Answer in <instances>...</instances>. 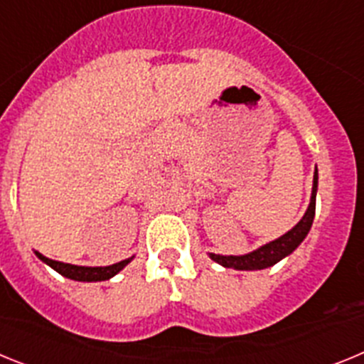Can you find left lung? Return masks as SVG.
<instances>
[{"instance_id":"left-lung-1","label":"left lung","mask_w":364,"mask_h":364,"mask_svg":"<svg viewBox=\"0 0 364 364\" xmlns=\"http://www.w3.org/2000/svg\"><path fill=\"white\" fill-rule=\"evenodd\" d=\"M315 193H317V169H315L314 173V189H311L310 205H308L306 213H304V217L299 220V224L294 230H290L288 233L279 237L277 240H273V242L264 244V246L255 250V252L247 253V255L224 257L210 253V257L215 262L224 266V268L233 269H264L273 264H277L279 260L284 259L286 255H290V253L294 252L295 247L304 240L308 231H310L311 222H314L315 217Z\"/></svg>"}]
</instances>
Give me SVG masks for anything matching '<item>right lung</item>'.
Segmentation results:
<instances>
[{
	"label": "right lung",
	"instance_id": "add662e5",
	"mask_svg": "<svg viewBox=\"0 0 364 364\" xmlns=\"http://www.w3.org/2000/svg\"><path fill=\"white\" fill-rule=\"evenodd\" d=\"M36 255L40 257L43 262L50 266V268L56 269L60 275L67 279H73V281H83V282H92V281H107L112 275H117L122 268H124L127 262H131V259H125L122 262H117V264L104 266V268H87V266H74V264H65V262H58V260L47 259L41 253L36 252Z\"/></svg>",
	"mask_w": 364,
	"mask_h": 364
}]
</instances>
